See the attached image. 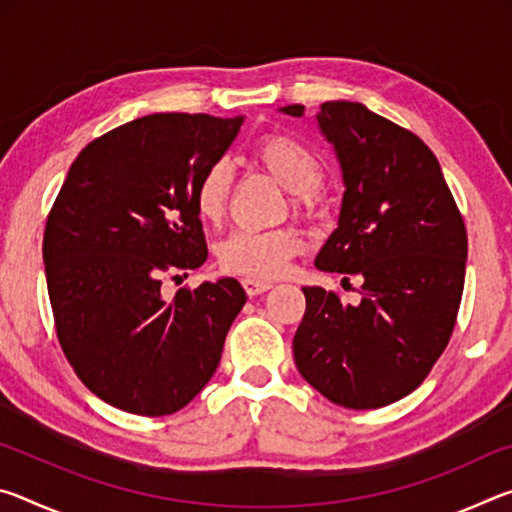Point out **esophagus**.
I'll use <instances>...</instances> for the list:
<instances>
[{"label":"esophagus","mask_w":512,"mask_h":512,"mask_svg":"<svg viewBox=\"0 0 512 512\" xmlns=\"http://www.w3.org/2000/svg\"><path fill=\"white\" fill-rule=\"evenodd\" d=\"M241 284H244V289L250 298L253 296H259V293H264L273 287L271 282H264V280H250V277H246V280H241Z\"/></svg>","instance_id":"esophagus-1"}]
</instances>
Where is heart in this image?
<instances>
[{
  "label": "heart",
  "instance_id": "b5f03b06",
  "mask_svg": "<svg viewBox=\"0 0 512 512\" xmlns=\"http://www.w3.org/2000/svg\"><path fill=\"white\" fill-rule=\"evenodd\" d=\"M255 160L271 173L287 192L293 205H309L323 183L325 169L318 153L289 135H271L257 144ZM232 192V167L216 160L203 171L196 185L194 203L203 221L216 223L225 214ZM305 248L296 230H235L219 244V264L232 275L250 280H275L287 273L289 262Z\"/></svg>",
  "mask_w": 512,
  "mask_h": 512
}]
</instances>
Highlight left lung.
<instances>
[{
    "label": "left lung",
    "instance_id": "1",
    "mask_svg": "<svg viewBox=\"0 0 512 512\" xmlns=\"http://www.w3.org/2000/svg\"><path fill=\"white\" fill-rule=\"evenodd\" d=\"M280 112L302 117L305 106ZM318 131L343 176L336 230L316 268L363 280L359 305L302 287L300 375L345 409H379L422 384L447 348L463 296L467 232L436 155L357 101H327Z\"/></svg>",
    "mask_w": 512,
    "mask_h": 512
}]
</instances>
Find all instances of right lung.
Segmentation results:
<instances>
[{
	"mask_svg": "<svg viewBox=\"0 0 512 512\" xmlns=\"http://www.w3.org/2000/svg\"><path fill=\"white\" fill-rule=\"evenodd\" d=\"M244 117L155 112L79 153L51 207L42 259L67 361L103 402L169 415L203 391L232 320L235 277L162 298V275L207 259L194 194Z\"/></svg>",
	"mask_w": 512,
	"mask_h": 512,
	"instance_id": "obj_1",
	"label": "right lung"
}]
</instances>
